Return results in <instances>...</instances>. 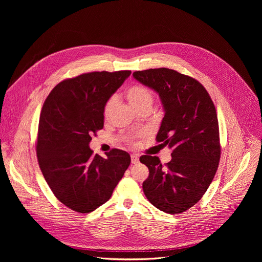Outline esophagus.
Listing matches in <instances>:
<instances>
[{
	"instance_id": "esophagus-1",
	"label": "esophagus",
	"mask_w": 262,
	"mask_h": 262,
	"mask_svg": "<svg viewBox=\"0 0 262 262\" xmlns=\"http://www.w3.org/2000/svg\"><path fill=\"white\" fill-rule=\"evenodd\" d=\"M130 159H132L133 164H138L139 163V156L138 155H132Z\"/></svg>"
}]
</instances>
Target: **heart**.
I'll return each instance as SVG.
<instances>
[{
    "label": "heart",
    "instance_id": "b5f03b06",
    "mask_svg": "<svg viewBox=\"0 0 262 262\" xmlns=\"http://www.w3.org/2000/svg\"><path fill=\"white\" fill-rule=\"evenodd\" d=\"M125 96L128 102L137 110H141L144 107H150L154 103V94L146 86L141 84H135L128 87L125 91ZM115 105V98L112 97L107 100L103 107V117L107 118L111 114L112 110ZM129 143L133 142V138H127Z\"/></svg>",
    "mask_w": 262,
    "mask_h": 262
}]
</instances>
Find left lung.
Returning <instances> with one entry per match:
<instances>
[{
    "mask_svg": "<svg viewBox=\"0 0 262 262\" xmlns=\"http://www.w3.org/2000/svg\"><path fill=\"white\" fill-rule=\"evenodd\" d=\"M133 76L159 93L165 116L157 142L172 149L165 166L158 157L140 158L149 169L144 194L160 210L181 213L203 197L217 170L221 145L214 104L197 80L176 70L147 69Z\"/></svg>",
    "mask_w": 262,
    "mask_h": 262,
    "instance_id": "obj_1",
    "label": "left lung"
}]
</instances>
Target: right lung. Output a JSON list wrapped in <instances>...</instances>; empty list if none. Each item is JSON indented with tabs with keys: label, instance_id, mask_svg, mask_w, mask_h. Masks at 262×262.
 <instances>
[{
	"label": "right lung",
	"instance_id": "add662e5",
	"mask_svg": "<svg viewBox=\"0 0 262 262\" xmlns=\"http://www.w3.org/2000/svg\"><path fill=\"white\" fill-rule=\"evenodd\" d=\"M130 73L94 71L64 80L43 103L37 159L56 198L77 212L88 213L105 203L130 164L120 149L101 158L89 147L91 135L103 127L106 101Z\"/></svg>",
	"mask_w": 262,
	"mask_h": 262
}]
</instances>
